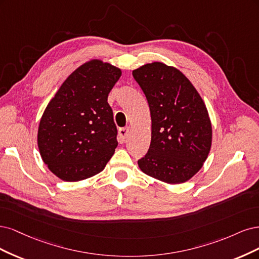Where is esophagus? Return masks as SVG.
I'll return each instance as SVG.
<instances>
[{
  "mask_svg": "<svg viewBox=\"0 0 259 259\" xmlns=\"http://www.w3.org/2000/svg\"><path fill=\"white\" fill-rule=\"evenodd\" d=\"M129 132H130V128H120L118 131V141L119 143H124V141L128 138L129 136Z\"/></svg>",
  "mask_w": 259,
  "mask_h": 259,
  "instance_id": "34e87169",
  "label": "esophagus"
}]
</instances>
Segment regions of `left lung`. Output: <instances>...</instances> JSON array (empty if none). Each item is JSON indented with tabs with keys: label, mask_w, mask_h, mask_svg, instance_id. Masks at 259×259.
I'll use <instances>...</instances> for the list:
<instances>
[{
	"label": "left lung",
	"mask_w": 259,
	"mask_h": 259,
	"mask_svg": "<svg viewBox=\"0 0 259 259\" xmlns=\"http://www.w3.org/2000/svg\"><path fill=\"white\" fill-rule=\"evenodd\" d=\"M146 97L152 140L140 169L168 184H181L202 168L212 144V124L196 88L180 70L161 62L133 70Z\"/></svg>",
	"instance_id": "left-lung-1"
}]
</instances>
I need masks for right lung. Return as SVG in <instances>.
<instances>
[{
    "label": "right lung",
    "mask_w": 259,
    "mask_h": 259,
    "mask_svg": "<svg viewBox=\"0 0 259 259\" xmlns=\"http://www.w3.org/2000/svg\"><path fill=\"white\" fill-rule=\"evenodd\" d=\"M120 69L94 59L66 78L41 116L37 145L56 177L77 182L101 172L114 155L117 128L107 97Z\"/></svg>",
    "instance_id": "right-lung-1"
}]
</instances>
